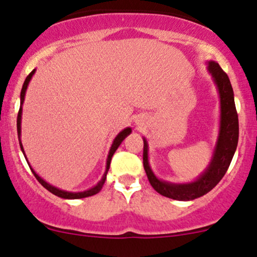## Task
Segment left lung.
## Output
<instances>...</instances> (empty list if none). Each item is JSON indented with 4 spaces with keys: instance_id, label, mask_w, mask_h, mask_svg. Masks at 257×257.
Returning a JSON list of instances; mask_svg holds the SVG:
<instances>
[{
    "instance_id": "1",
    "label": "left lung",
    "mask_w": 257,
    "mask_h": 257,
    "mask_svg": "<svg viewBox=\"0 0 257 257\" xmlns=\"http://www.w3.org/2000/svg\"><path fill=\"white\" fill-rule=\"evenodd\" d=\"M208 71L213 77L220 94V131L210 164L196 181L173 184L159 180L149 163V145L144 139V168L150 184L159 194L176 200H193L211 191L223 178L238 145L239 124L235 110L234 95L228 76L215 61H209Z\"/></svg>"
}]
</instances>
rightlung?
Returning a JSON list of instances; mask_svg holds the SVG:
<instances>
[{"label":"right lung","instance_id":"1","mask_svg":"<svg viewBox=\"0 0 257 257\" xmlns=\"http://www.w3.org/2000/svg\"><path fill=\"white\" fill-rule=\"evenodd\" d=\"M36 70H32V71L29 73V76L26 77L24 84H23V88H22V93H20V108H19V112H18V118H17V129H18V138H19V144H20V149H22L23 153H24L25 156V152H24V149H23V144H22V140H20V135H22V113H23V102H24V99H25V93H26V89H28V85H29V82H30V79L32 76H34V73ZM132 133V128H125L123 129L122 132L119 133L118 135H117L116 138H114L113 143H112V146L110 149V152H108V156H107V161H106V170H105V174L104 176H102V179L100 180V181L96 184L94 187L89 188V190L87 191H83V192H67V191H64V190H60V188L58 187H54V186L49 185L48 182H46L42 178H40V176L37 175L36 172H35L34 169L30 167V164H29V167H30L32 174L35 175V178L38 180V182H40L41 185L43 186L44 188H47V190L49 191V192H52L53 194H55V196L60 197V198H65V199H78V198H85V197H90V196H94V194L99 193L100 190L102 188V186L105 184V180H106V174H107L108 169H110V163H111V158L112 156H113V153L116 152V150L118 149V146L122 144V141L124 140L125 137H128L129 134ZM26 158V157H25ZM26 161H28V158H26Z\"/></svg>","mask_w":257,"mask_h":257}]
</instances>
